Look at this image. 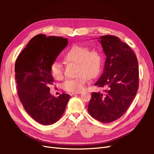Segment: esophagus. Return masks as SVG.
<instances>
[{
	"label": "esophagus",
	"mask_w": 154,
	"mask_h": 154,
	"mask_svg": "<svg viewBox=\"0 0 154 154\" xmlns=\"http://www.w3.org/2000/svg\"><path fill=\"white\" fill-rule=\"evenodd\" d=\"M81 92H74V93H72L71 94V96H74V95H76V94H81Z\"/></svg>",
	"instance_id": "esophagus-1"
}]
</instances>
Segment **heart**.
Listing matches in <instances>:
<instances>
[{
  "instance_id": "obj_1",
  "label": "heart",
  "mask_w": 154,
  "mask_h": 154,
  "mask_svg": "<svg viewBox=\"0 0 154 154\" xmlns=\"http://www.w3.org/2000/svg\"><path fill=\"white\" fill-rule=\"evenodd\" d=\"M64 60L68 63L78 64L76 78L68 80L63 84V88L71 92H80L83 90L88 78H94L99 75L102 66V56L96 49H90L86 46L73 45L64 55ZM50 73L56 80L63 78L62 66L54 62L50 66Z\"/></svg>"
}]
</instances>
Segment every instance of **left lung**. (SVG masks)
Returning a JSON list of instances; mask_svg holds the SVG:
<instances>
[{
    "mask_svg": "<svg viewBox=\"0 0 154 154\" xmlns=\"http://www.w3.org/2000/svg\"><path fill=\"white\" fill-rule=\"evenodd\" d=\"M99 38L106 58L104 71L94 85L106 89L92 93L88 111L93 118L107 123L122 117L131 105L139 87V67L134 51L118 37Z\"/></svg>",
    "mask_w": 154,
    "mask_h": 154,
    "instance_id": "obj_1",
    "label": "left lung"
}]
</instances>
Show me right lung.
Returning a JSON list of instances; mask_svg holds the SVG:
<instances>
[{
	"instance_id": "right-lung-1",
	"label": "right lung",
	"mask_w": 154,
	"mask_h": 154,
	"mask_svg": "<svg viewBox=\"0 0 154 154\" xmlns=\"http://www.w3.org/2000/svg\"><path fill=\"white\" fill-rule=\"evenodd\" d=\"M67 38L45 35L32 38L16 60L15 71L18 96L24 109L38 123L49 125L60 119L70 95L52 96L49 85L53 78L50 66L66 47Z\"/></svg>"
}]
</instances>
